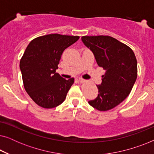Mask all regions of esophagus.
<instances>
[{"label":"esophagus","instance_id":"esophagus-1","mask_svg":"<svg viewBox=\"0 0 154 154\" xmlns=\"http://www.w3.org/2000/svg\"><path fill=\"white\" fill-rule=\"evenodd\" d=\"M79 81L80 83H83V82L85 81V80L83 79H81V78H80V79H79Z\"/></svg>","mask_w":154,"mask_h":154}]
</instances>
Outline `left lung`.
<instances>
[{
    "label": "left lung",
    "instance_id": "obj_1",
    "mask_svg": "<svg viewBox=\"0 0 154 154\" xmlns=\"http://www.w3.org/2000/svg\"><path fill=\"white\" fill-rule=\"evenodd\" d=\"M98 66L106 71L97 85L98 96L88 102L101 111L118 106L129 95L137 76V62L130 47L109 35L82 36Z\"/></svg>",
    "mask_w": 154,
    "mask_h": 154
}]
</instances>
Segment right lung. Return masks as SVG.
Listing matches in <instances>:
<instances>
[{
  "mask_svg": "<svg viewBox=\"0 0 154 154\" xmlns=\"http://www.w3.org/2000/svg\"><path fill=\"white\" fill-rule=\"evenodd\" d=\"M78 35L57 33L32 40L20 60L24 89L35 104L45 109L65 100L74 79L66 80L56 73L64 50L79 39Z\"/></svg>",
  "mask_w": 154,
  "mask_h": 154,
  "instance_id": "add662e5",
  "label": "right lung"
}]
</instances>
